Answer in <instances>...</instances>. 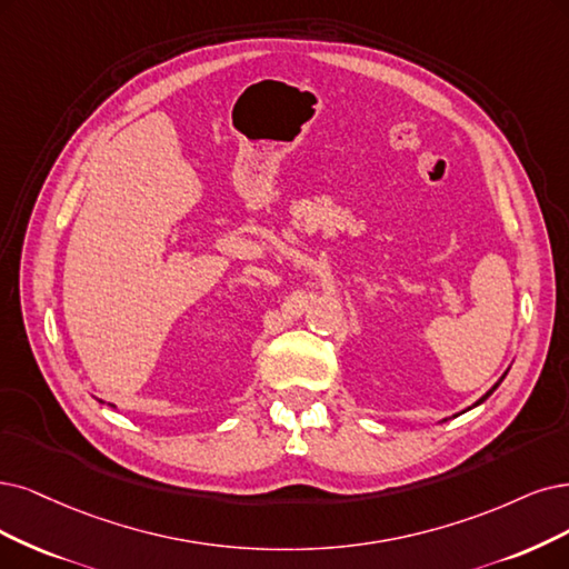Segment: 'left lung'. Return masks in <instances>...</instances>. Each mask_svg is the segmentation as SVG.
<instances>
[{"mask_svg":"<svg viewBox=\"0 0 569 569\" xmlns=\"http://www.w3.org/2000/svg\"><path fill=\"white\" fill-rule=\"evenodd\" d=\"M501 380H503V377H501ZM501 380H499V382H501ZM499 382H497V385H495V387H492V389H490V391H488V393H486V396H482V398H480V401H478V403H482V401H486V398H488V396H490V393H492V391H495V389H497V387H499ZM478 403H476V406H478Z\"/></svg>","mask_w":569,"mask_h":569,"instance_id":"obj_1","label":"left lung"}]
</instances>
